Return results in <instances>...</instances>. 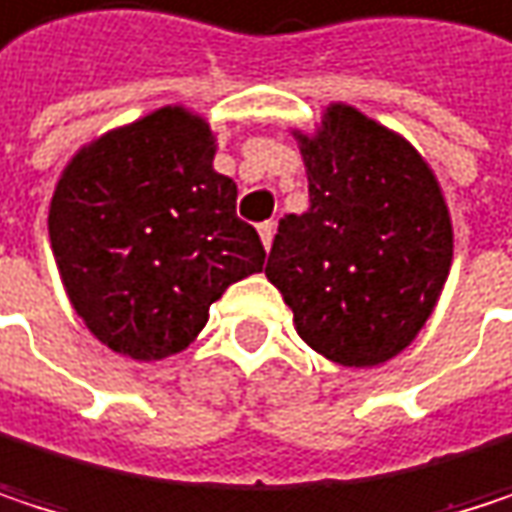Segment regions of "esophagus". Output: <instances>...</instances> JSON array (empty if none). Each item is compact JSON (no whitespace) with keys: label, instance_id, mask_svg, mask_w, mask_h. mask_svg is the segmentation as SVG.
I'll use <instances>...</instances> for the list:
<instances>
[{"label":"esophagus","instance_id":"1","mask_svg":"<svg viewBox=\"0 0 512 512\" xmlns=\"http://www.w3.org/2000/svg\"><path fill=\"white\" fill-rule=\"evenodd\" d=\"M274 232H277V223H274V220H265V223H259V235H262V244H265V250H271V244H274Z\"/></svg>","mask_w":512,"mask_h":512}]
</instances>
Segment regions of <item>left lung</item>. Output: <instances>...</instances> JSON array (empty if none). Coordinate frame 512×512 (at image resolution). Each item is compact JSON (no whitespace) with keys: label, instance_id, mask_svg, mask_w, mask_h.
Instances as JSON below:
<instances>
[{"label":"left lung","instance_id":"obj_1","mask_svg":"<svg viewBox=\"0 0 512 512\" xmlns=\"http://www.w3.org/2000/svg\"><path fill=\"white\" fill-rule=\"evenodd\" d=\"M310 208L286 214L265 265L307 346L343 367L399 355L450 271L453 229L423 157L346 104L301 136Z\"/></svg>","mask_w":512,"mask_h":512}]
</instances>
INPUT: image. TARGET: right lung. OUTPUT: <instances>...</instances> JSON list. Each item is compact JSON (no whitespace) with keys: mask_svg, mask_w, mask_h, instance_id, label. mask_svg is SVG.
I'll return each instance as SVG.
<instances>
[{"mask_svg":"<svg viewBox=\"0 0 512 512\" xmlns=\"http://www.w3.org/2000/svg\"><path fill=\"white\" fill-rule=\"evenodd\" d=\"M199 116L163 107L86 145L59 178L50 244L86 328L133 361L181 352L226 286L262 271Z\"/></svg>","mask_w":512,"mask_h":512,"instance_id":"add662e5","label":"right lung"}]
</instances>
